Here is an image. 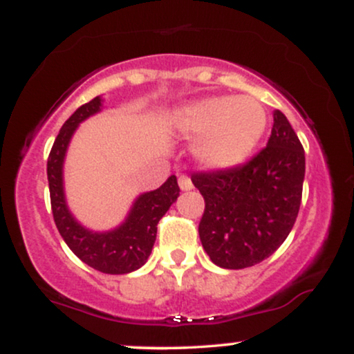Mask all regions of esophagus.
Here are the masks:
<instances>
[{"mask_svg":"<svg viewBox=\"0 0 354 354\" xmlns=\"http://www.w3.org/2000/svg\"><path fill=\"white\" fill-rule=\"evenodd\" d=\"M178 185H180V189H181V191H189V189H193V183H191L189 178L185 176V174L178 178Z\"/></svg>","mask_w":354,"mask_h":354,"instance_id":"1","label":"esophagus"}]
</instances>
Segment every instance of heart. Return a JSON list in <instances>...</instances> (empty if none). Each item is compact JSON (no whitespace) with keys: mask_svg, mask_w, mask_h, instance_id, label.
Returning a JSON list of instances; mask_svg holds the SVG:
<instances>
[{"mask_svg":"<svg viewBox=\"0 0 354 354\" xmlns=\"http://www.w3.org/2000/svg\"><path fill=\"white\" fill-rule=\"evenodd\" d=\"M169 126L178 136L194 140L196 163L211 171L241 166L266 131V109L251 96H206L176 108Z\"/></svg>","mask_w":354,"mask_h":354,"instance_id":"b5f03b06","label":"heart"}]
</instances>
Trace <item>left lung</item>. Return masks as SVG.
<instances>
[{
  "instance_id": "obj_1",
  "label": "left lung",
  "mask_w": 354,
  "mask_h": 354,
  "mask_svg": "<svg viewBox=\"0 0 354 354\" xmlns=\"http://www.w3.org/2000/svg\"><path fill=\"white\" fill-rule=\"evenodd\" d=\"M205 198L200 239L214 265L243 270L283 245L301 203L304 149L281 111L273 113L266 148L228 171L191 176Z\"/></svg>"
}]
</instances>
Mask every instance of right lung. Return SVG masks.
<instances>
[{
    "instance_id": "obj_1",
    "label": "right lung",
    "mask_w": 354,
    "mask_h": 354,
    "mask_svg": "<svg viewBox=\"0 0 354 354\" xmlns=\"http://www.w3.org/2000/svg\"><path fill=\"white\" fill-rule=\"evenodd\" d=\"M103 108V96H96L76 109L59 129L48 158L51 209L61 238L81 261L101 273L126 274L148 261L156 241L158 223L178 200L180 188L176 176L171 174L158 189L138 194L123 221L111 230H91L78 221L64 193V160L80 124Z\"/></svg>"
}]
</instances>
